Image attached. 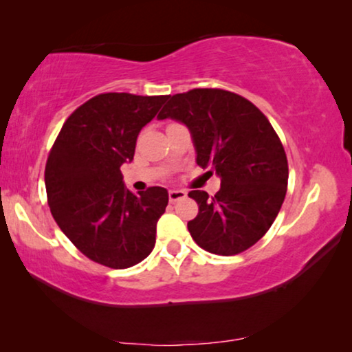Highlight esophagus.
Wrapping results in <instances>:
<instances>
[{"instance_id":"34e87169","label":"esophagus","mask_w":352,"mask_h":352,"mask_svg":"<svg viewBox=\"0 0 352 352\" xmlns=\"http://www.w3.org/2000/svg\"><path fill=\"white\" fill-rule=\"evenodd\" d=\"M168 197H170L171 204H175V201H179L182 199H186L187 192L179 190V189H173V190H170V194H168Z\"/></svg>"}]
</instances>
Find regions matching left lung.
<instances>
[{"instance_id":"obj_1","label":"left lung","mask_w":352,"mask_h":352,"mask_svg":"<svg viewBox=\"0 0 352 352\" xmlns=\"http://www.w3.org/2000/svg\"><path fill=\"white\" fill-rule=\"evenodd\" d=\"M157 118L184 123L197 165L221 177L214 197L189 192L199 204L187 223L195 243L223 256L253 247L277 218L288 184L285 151L269 120L242 96L211 88L170 96Z\"/></svg>"}]
</instances>
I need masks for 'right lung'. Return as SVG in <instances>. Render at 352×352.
<instances>
[{"instance_id": "obj_1", "label": "right lung", "mask_w": 352, "mask_h": 352, "mask_svg": "<svg viewBox=\"0 0 352 352\" xmlns=\"http://www.w3.org/2000/svg\"><path fill=\"white\" fill-rule=\"evenodd\" d=\"M168 96L105 93L67 118L46 162L51 214L85 256L126 269L155 247L157 223L168 190L148 187L133 194L120 166L131 162L141 129Z\"/></svg>"}]
</instances>
